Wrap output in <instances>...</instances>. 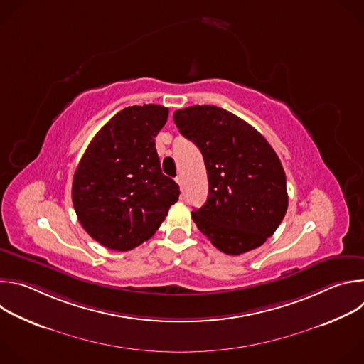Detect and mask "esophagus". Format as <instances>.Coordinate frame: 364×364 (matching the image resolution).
Instances as JSON below:
<instances>
[{
  "mask_svg": "<svg viewBox=\"0 0 364 364\" xmlns=\"http://www.w3.org/2000/svg\"><path fill=\"white\" fill-rule=\"evenodd\" d=\"M176 181H177V184H178L180 187H183V177H181V176H177V177H176Z\"/></svg>",
  "mask_w": 364,
  "mask_h": 364,
  "instance_id": "1",
  "label": "esophagus"
}]
</instances>
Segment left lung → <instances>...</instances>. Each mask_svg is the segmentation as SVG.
Here are the masks:
<instances>
[{
  "mask_svg": "<svg viewBox=\"0 0 364 364\" xmlns=\"http://www.w3.org/2000/svg\"><path fill=\"white\" fill-rule=\"evenodd\" d=\"M183 136L203 154L209 196L191 212L198 230L219 250L242 255L275 233L287 209V178L269 142L243 119L213 105L174 112Z\"/></svg>",
  "mask_w": 364,
  "mask_h": 364,
  "instance_id": "left-lung-1",
  "label": "left lung"
}]
</instances>
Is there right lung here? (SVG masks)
Wrapping results in <instances>:
<instances>
[{
  "label": "right lung",
  "mask_w": 364,
  "mask_h": 364,
  "mask_svg": "<svg viewBox=\"0 0 364 364\" xmlns=\"http://www.w3.org/2000/svg\"><path fill=\"white\" fill-rule=\"evenodd\" d=\"M161 105L128 107L103 125L75 171L72 200L82 228L112 250L148 240L171 204L178 184L161 171L155 136L166 125Z\"/></svg>",
  "instance_id": "1"
}]
</instances>
